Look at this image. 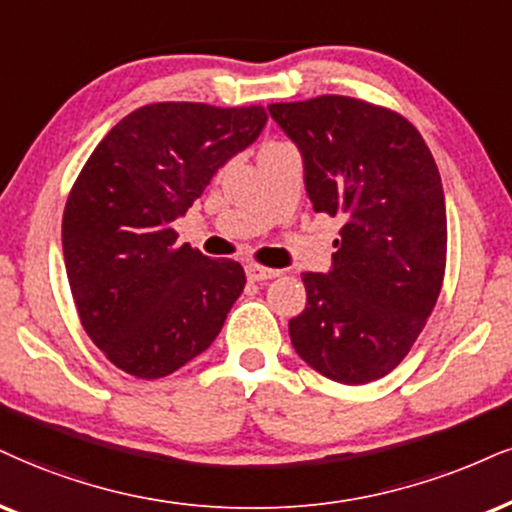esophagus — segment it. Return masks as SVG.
Wrapping results in <instances>:
<instances>
[{
    "instance_id": "obj_1",
    "label": "esophagus",
    "mask_w": 512,
    "mask_h": 512,
    "mask_svg": "<svg viewBox=\"0 0 512 512\" xmlns=\"http://www.w3.org/2000/svg\"><path fill=\"white\" fill-rule=\"evenodd\" d=\"M277 275H280V270L275 268H263V266H256V263L246 266V277H249L251 282H266V280H273Z\"/></svg>"
}]
</instances>
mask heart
Masks as SVG:
<instances>
[{
	"mask_svg": "<svg viewBox=\"0 0 512 512\" xmlns=\"http://www.w3.org/2000/svg\"><path fill=\"white\" fill-rule=\"evenodd\" d=\"M277 144H280V142H270V144H266V147H263V149H268V147H277Z\"/></svg>",
	"mask_w": 512,
	"mask_h": 512,
	"instance_id": "b5f03b06",
	"label": "heart"
}]
</instances>
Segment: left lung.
Returning a JSON list of instances; mask_svg holds the SVG:
<instances>
[{
	"instance_id": "obj_1",
	"label": "left lung",
	"mask_w": 512,
	"mask_h": 512,
	"mask_svg": "<svg viewBox=\"0 0 512 512\" xmlns=\"http://www.w3.org/2000/svg\"><path fill=\"white\" fill-rule=\"evenodd\" d=\"M304 156L315 213L342 216L330 273H304L306 308L289 320L296 353L342 384L399 365L437 304L446 268L439 168L401 113L323 94L270 104Z\"/></svg>"
}]
</instances>
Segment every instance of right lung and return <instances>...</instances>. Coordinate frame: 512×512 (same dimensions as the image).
Here are the masks:
<instances>
[{
  "label": "right lung",
  "instance_id": "right-lung-1",
  "mask_svg": "<svg viewBox=\"0 0 512 512\" xmlns=\"http://www.w3.org/2000/svg\"><path fill=\"white\" fill-rule=\"evenodd\" d=\"M266 121L263 106L149 104L82 166L63 208L68 285L85 332L128 375L166 377L223 330L244 268L178 244L173 220Z\"/></svg>",
  "mask_w": 512,
  "mask_h": 512
}]
</instances>
